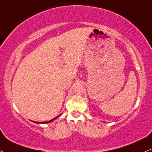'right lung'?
Returning a JSON list of instances; mask_svg holds the SVG:
<instances>
[{
	"mask_svg": "<svg viewBox=\"0 0 152 152\" xmlns=\"http://www.w3.org/2000/svg\"><path fill=\"white\" fill-rule=\"evenodd\" d=\"M60 115H59L58 116H57V117L54 118H53V119L50 120V121H46V122H34V121H33V122H34V123H51V122H52V121H54V120H55V119H56V118H58Z\"/></svg>",
	"mask_w": 152,
	"mask_h": 152,
	"instance_id": "obj_1",
	"label": "right lung"
}]
</instances>
